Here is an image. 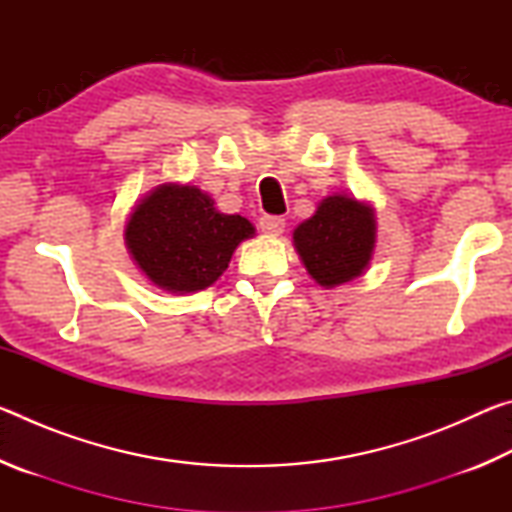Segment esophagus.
<instances>
[{
  "mask_svg": "<svg viewBox=\"0 0 512 512\" xmlns=\"http://www.w3.org/2000/svg\"><path fill=\"white\" fill-rule=\"evenodd\" d=\"M259 228H262L264 235L277 237V235H282V232H284V219H282V216L266 214V216H262V219H259Z\"/></svg>",
  "mask_w": 512,
  "mask_h": 512,
  "instance_id": "34e87169",
  "label": "esophagus"
}]
</instances>
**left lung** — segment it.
<instances>
[{"instance_id": "obj_1", "label": "left lung", "mask_w": 512, "mask_h": 512, "mask_svg": "<svg viewBox=\"0 0 512 512\" xmlns=\"http://www.w3.org/2000/svg\"><path fill=\"white\" fill-rule=\"evenodd\" d=\"M377 244V216L368 201L332 194L293 230V246L307 273L325 289L366 273Z\"/></svg>"}]
</instances>
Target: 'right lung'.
<instances>
[{"label":"right lung","instance_id":"add662e5","mask_svg":"<svg viewBox=\"0 0 512 512\" xmlns=\"http://www.w3.org/2000/svg\"><path fill=\"white\" fill-rule=\"evenodd\" d=\"M255 225L239 214H223L196 185L162 183L133 205L124 241L135 266L153 287L196 293L219 280L241 241Z\"/></svg>","mask_w":512,"mask_h":512}]
</instances>
